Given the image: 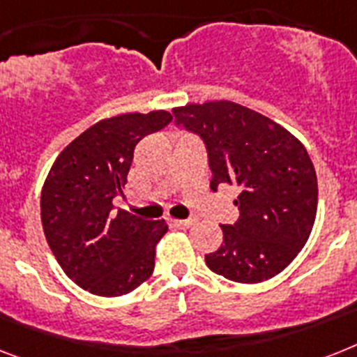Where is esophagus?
I'll return each instance as SVG.
<instances>
[{"instance_id": "1", "label": "esophagus", "mask_w": 357, "mask_h": 357, "mask_svg": "<svg viewBox=\"0 0 357 357\" xmlns=\"http://www.w3.org/2000/svg\"><path fill=\"white\" fill-rule=\"evenodd\" d=\"M172 224L179 229H187L192 225V220H172Z\"/></svg>"}]
</instances>
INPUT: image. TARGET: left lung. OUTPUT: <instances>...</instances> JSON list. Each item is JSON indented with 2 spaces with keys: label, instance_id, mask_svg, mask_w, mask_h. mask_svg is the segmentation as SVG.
Returning a JSON list of instances; mask_svg holds the SVG:
<instances>
[{
  "label": "left lung",
  "instance_id": "obj_1",
  "mask_svg": "<svg viewBox=\"0 0 357 357\" xmlns=\"http://www.w3.org/2000/svg\"><path fill=\"white\" fill-rule=\"evenodd\" d=\"M176 124L204 139L211 188L233 185L240 216L222 225L224 244L205 255L233 282L279 275L308 240L317 213V176L299 139L262 113L231 100L174 108Z\"/></svg>",
  "mask_w": 357,
  "mask_h": 357
}]
</instances>
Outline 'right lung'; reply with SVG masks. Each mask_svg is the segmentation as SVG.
<instances>
[{"mask_svg": "<svg viewBox=\"0 0 357 357\" xmlns=\"http://www.w3.org/2000/svg\"><path fill=\"white\" fill-rule=\"evenodd\" d=\"M172 121L165 109L104 119L66 146L42 188V225L69 279L100 297L130 294L153 271L165 220L112 213L123 194L135 144Z\"/></svg>", "mask_w": 357, "mask_h": 357, "instance_id": "add662e5", "label": "right lung"}]
</instances>
